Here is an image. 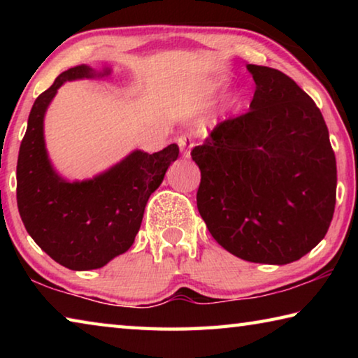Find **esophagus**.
Segmentation results:
<instances>
[{"instance_id":"esophagus-1","label":"esophagus","mask_w":358,"mask_h":358,"mask_svg":"<svg viewBox=\"0 0 358 358\" xmlns=\"http://www.w3.org/2000/svg\"><path fill=\"white\" fill-rule=\"evenodd\" d=\"M178 147L181 151V156L189 157L191 156V148L194 147V142L189 136H180L178 137Z\"/></svg>"}]
</instances>
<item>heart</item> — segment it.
<instances>
[{
	"label": "heart",
	"mask_w": 358,
	"mask_h": 358,
	"mask_svg": "<svg viewBox=\"0 0 358 358\" xmlns=\"http://www.w3.org/2000/svg\"><path fill=\"white\" fill-rule=\"evenodd\" d=\"M216 87H217L216 82H211V83H208V85H205V87L202 88V93H203V94H208V93L213 92V90H215Z\"/></svg>",
	"instance_id": "heart-1"
}]
</instances>
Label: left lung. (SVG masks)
Returning a JSON list of instances; mask_svg holds the SVG:
<instances>
[{
	"instance_id": "1",
	"label": "left lung",
	"mask_w": 358,
	"mask_h": 358,
	"mask_svg": "<svg viewBox=\"0 0 358 358\" xmlns=\"http://www.w3.org/2000/svg\"><path fill=\"white\" fill-rule=\"evenodd\" d=\"M250 112L216 126L191 151L197 208L211 237L248 262L286 265L325 237L336 159L314 101L281 71L248 64Z\"/></svg>"
}]
</instances>
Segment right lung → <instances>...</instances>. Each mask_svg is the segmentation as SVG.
Returning <instances> with one entry per match:
<instances>
[{
    "label": "right lung",
    "mask_w": 358,
    "mask_h": 358,
    "mask_svg": "<svg viewBox=\"0 0 358 358\" xmlns=\"http://www.w3.org/2000/svg\"><path fill=\"white\" fill-rule=\"evenodd\" d=\"M87 64L62 72L34 101L17 161V205L27 232L55 262L69 270L101 268L129 250L145 205L178 157V145L148 155L134 150L96 177L68 181L53 169L44 117L64 82L110 76Z\"/></svg>",
    "instance_id": "add662e5"
}]
</instances>
